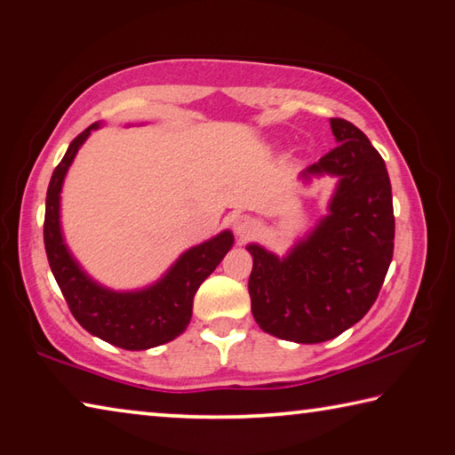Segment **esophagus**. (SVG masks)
<instances>
[{
  "label": "esophagus",
  "mask_w": 455,
  "mask_h": 455,
  "mask_svg": "<svg viewBox=\"0 0 455 455\" xmlns=\"http://www.w3.org/2000/svg\"><path fill=\"white\" fill-rule=\"evenodd\" d=\"M233 230L238 238H246L257 230V220L249 214H236L233 219Z\"/></svg>",
  "instance_id": "34e87169"
}]
</instances>
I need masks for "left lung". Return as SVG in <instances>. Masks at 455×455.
I'll use <instances>...</instances> for the list:
<instances>
[{"label": "left lung", "mask_w": 455, "mask_h": 455, "mask_svg": "<svg viewBox=\"0 0 455 455\" xmlns=\"http://www.w3.org/2000/svg\"><path fill=\"white\" fill-rule=\"evenodd\" d=\"M337 146L301 172V180L335 176L327 214L276 257L257 243L249 279L251 311L268 335L323 343L363 319L394 257L395 219L381 154L357 126L331 118Z\"/></svg>", "instance_id": "left-lung-1"}]
</instances>
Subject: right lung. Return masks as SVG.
Masks as SVG:
<instances>
[{
  "mask_svg": "<svg viewBox=\"0 0 455 455\" xmlns=\"http://www.w3.org/2000/svg\"><path fill=\"white\" fill-rule=\"evenodd\" d=\"M100 126L102 122H94L76 136L52 174L45 196V255L68 307L88 333L128 351L152 349L184 333L198 287L233 249L235 236L230 230H222L209 241L184 251L156 283L144 289L114 291L92 279L74 259L61 235L60 195L76 154L92 130Z\"/></svg>",
  "mask_w": 455,
  "mask_h": 455,
  "instance_id": "obj_1",
  "label": "right lung"
}]
</instances>
